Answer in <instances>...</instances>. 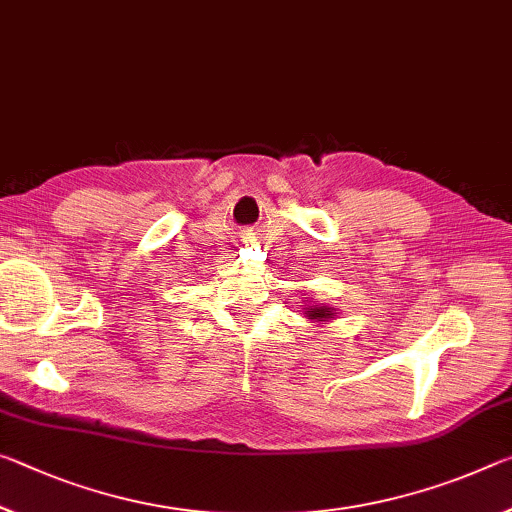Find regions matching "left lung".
I'll return each mask as SVG.
<instances>
[{
  "label": "left lung",
  "instance_id": "obj_1",
  "mask_svg": "<svg viewBox=\"0 0 512 512\" xmlns=\"http://www.w3.org/2000/svg\"><path fill=\"white\" fill-rule=\"evenodd\" d=\"M330 316V307H314V310H310V319H328Z\"/></svg>",
  "mask_w": 512,
  "mask_h": 512
}]
</instances>
